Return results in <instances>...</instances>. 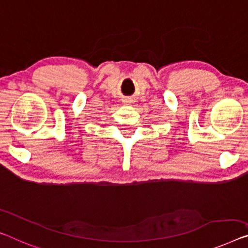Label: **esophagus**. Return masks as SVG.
<instances>
[{
  "label": "esophagus",
  "mask_w": 248,
  "mask_h": 248,
  "mask_svg": "<svg viewBox=\"0 0 248 248\" xmlns=\"http://www.w3.org/2000/svg\"><path fill=\"white\" fill-rule=\"evenodd\" d=\"M125 102H128V101H125Z\"/></svg>",
  "instance_id": "1"
}]
</instances>
